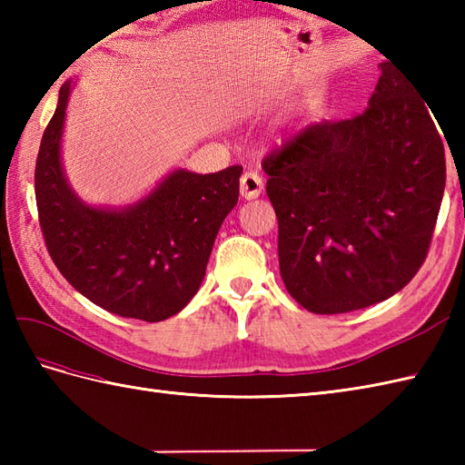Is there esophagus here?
Segmentation results:
<instances>
[{
  "instance_id": "34e87169",
  "label": "esophagus",
  "mask_w": 465,
  "mask_h": 465,
  "mask_svg": "<svg viewBox=\"0 0 465 465\" xmlns=\"http://www.w3.org/2000/svg\"><path fill=\"white\" fill-rule=\"evenodd\" d=\"M263 192V180L260 173L245 172L240 180V193L245 200H255Z\"/></svg>"
}]
</instances>
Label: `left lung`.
<instances>
[{"label":"left lung","mask_w":465,"mask_h":465,"mask_svg":"<svg viewBox=\"0 0 465 465\" xmlns=\"http://www.w3.org/2000/svg\"><path fill=\"white\" fill-rule=\"evenodd\" d=\"M370 105L312 124L263 157L285 290L312 313L363 310L398 293L426 260L446 153L426 102L383 62Z\"/></svg>","instance_id":"8db88e82"}]
</instances>
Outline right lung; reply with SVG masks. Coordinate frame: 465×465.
Here are the masks:
<instances>
[{
    "label": "right lung",
    "instance_id": "1",
    "mask_svg": "<svg viewBox=\"0 0 465 465\" xmlns=\"http://www.w3.org/2000/svg\"><path fill=\"white\" fill-rule=\"evenodd\" d=\"M59 90L35 160V202L45 248L74 288L122 318L163 322L200 290L215 235L240 195L242 165L170 173L142 202L102 210L77 197L59 162L67 97Z\"/></svg>",
    "mask_w": 465,
    "mask_h": 465
}]
</instances>
